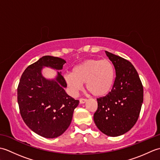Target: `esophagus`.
<instances>
[{
    "instance_id": "esophagus-1",
    "label": "esophagus",
    "mask_w": 160,
    "mask_h": 160,
    "mask_svg": "<svg viewBox=\"0 0 160 160\" xmlns=\"http://www.w3.org/2000/svg\"><path fill=\"white\" fill-rule=\"evenodd\" d=\"M87 101V99H84V98H80V104H84V103H85Z\"/></svg>"
}]
</instances>
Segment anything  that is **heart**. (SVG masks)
Here are the masks:
<instances>
[{"instance_id": "obj_1", "label": "heart", "mask_w": 160, "mask_h": 160, "mask_svg": "<svg viewBox=\"0 0 160 160\" xmlns=\"http://www.w3.org/2000/svg\"><path fill=\"white\" fill-rule=\"evenodd\" d=\"M115 77V67L111 60L89 59L74 67L71 73L64 75V80L73 93L82 89L83 83H86L87 90L93 96L102 97L112 89Z\"/></svg>"}]
</instances>
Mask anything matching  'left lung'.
<instances>
[{"label": "left lung", "mask_w": 160, "mask_h": 160, "mask_svg": "<svg viewBox=\"0 0 160 160\" xmlns=\"http://www.w3.org/2000/svg\"><path fill=\"white\" fill-rule=\"evenodd\" d=\"M113 64L115 79L111 91L98 98L94 122L104 134L117 137L136 123L143 103V86L133 65L123 58L105 52Z\"/></svg>", "instance_id": "8db88e82"}]
</instances>
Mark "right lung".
Listing matches in <instances>:
<instances>
[{
  "mask_svg": "<svg viewBox=\"0 0 160 160\" xmlns=\"http://www.w3.org/2000/svg\"><path fill=\"white\" fill-rule=\"evenodd\" d=\"M66 61L45 56L28 66L20 78L17 89L20 113L27 126L46 138H55L65 131L72 120L79 100L68 95L67 83L61 72L55 79L42 75L43 67L61 70Z\"/></svg>",
  "mask_w": 160,
  "mask_h": 160,
  "instance_id": "obj_1",
  "label": "right lung"
}]
</instances>
